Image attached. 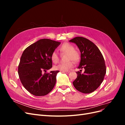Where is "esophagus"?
<instances>
[{
  "instance_id": "1",
  "label": "esophagus",
  "mask_w": 125,
  "mask_h": 125,
  "mask_svg": "<svg viewBox=\"0 0 125 125\" xmlns=\"http://www.w3.org/2000/svg\"><path fill=\"white\" fill-rule=\"evenodd\" d=\"M62 73H70L69 71H62Z\"/></svg>"
}]
</instances>
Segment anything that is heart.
<instances>
[{
  "label": "heart",
  "mask_w": 125,
  "mask_h": 125,
  "mask_svg": "<svg viewBox=\"0 0 125 125\" xmlns=\"http://www.w3.org/2000/svg\"><path fill=\"white\" fill-rule=\"evenodd\" d=\"M59 50L60 52L67 54L66 60L68 62L66 63H59L55 66L54 67L55 70L61 71H68L73 67V61L74 62H77L80 60V54L78 51L74 50V47L73 45L68 43H63L60 46ZM51 59L54 63H57L58 62V55L56 51H54L52 52Z\"/></svg>",
  "instance_id": "heart-1"
}]
</instances>
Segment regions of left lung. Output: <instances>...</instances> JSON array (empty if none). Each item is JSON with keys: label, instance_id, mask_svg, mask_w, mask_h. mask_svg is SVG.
Returning <instances> with one entry per match:
<instances>
[{"label": "left lung", "instance_id": "left-lung-1", "mask_svg": "<svg viewBox=\"0 0 125 125\" xmlns=\"http://www.w3.org/2000/svg\"><path fill=\"white\" fill-rule=\"evenodd\" d=\"M76 44L81 52L78 68L84 69L83 73L77 72V78L73 82L79 92L90 93L99 88L106 71L104 59L98 47L91 41L83 37H75L69 41Z\"/></svg>", "mask_w": 125, "mask_h": 125}]
</instances>
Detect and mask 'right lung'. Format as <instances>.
Here are the masks:
<instances>
[{
    "label": "right lung",
    "instance_id": "1",
    "mask_svg": "<svg viewBox=\"0 0 125 125\" xmlns=\"http://www.w3.org/2000/svg\"><path fill=\"white\" fill-rule=\"evenodd\" d=\"M60 44L50 39H41L25 49L18 66V74L25 89L35 96H44L54 88L59 71L46 73L52 67V52Z\"/></svg>",
    "mask_w": 125,
    "mask_h": 125
}]
</instances>
